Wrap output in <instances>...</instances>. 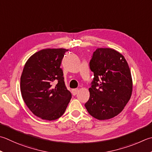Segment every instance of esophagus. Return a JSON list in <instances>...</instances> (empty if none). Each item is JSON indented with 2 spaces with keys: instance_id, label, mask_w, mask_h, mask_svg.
<instances>
[{
  "instance_id": "esophagus-1",
  "label": "esophagus",
  "mask_w": 152,
  "mask_h": 152,
  "mask_svg": "<svg viewBox=\"0 0 152 152\" xmlns=\"http://www.w3.org/2000/svg\"><path fill=\"white\" fill-rule=\"evenodd\" d=\"M78 91H79L78 89H73V90H72V93L74 96H76V95L78 94Z\"/></svg>"
}]
</instances>
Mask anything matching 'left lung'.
I'll return each mask as SVG.
<instances>
[{
	"label": "left lung",
	"instance_id": "obj_1",
	"mask_svg": "<svg viewBox=\"0 0 152 152\" xmlns=\"http://www.w3.org/2000/svg\"><path fill=\"white\" fill-rule=\"evenodd\" d=\"M90 66L94 78L86 108L98 120L113 118L123 111L132 96V79L128 62L117 50L97 48Z\"/></svg>",
	"mask_w": 152,
	"mask_h": 152
}]
</instances>
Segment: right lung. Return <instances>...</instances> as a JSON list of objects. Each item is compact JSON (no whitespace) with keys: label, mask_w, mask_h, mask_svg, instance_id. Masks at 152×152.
Listing matches in <instances>:
<instances>
[{"label":"right lung","mask_w":152,"mask_h":152,"mask_svg":"<svg viewBox=\"0 0 152 152\" xmlns=\"http://www.w3.org/2000/svg\"><path fill=\"white\" fill-rule=\"evenodd\" d=\"M67 50L63 48L41 49L32 55L23 67L21 94L29 109L43 120L60 118L72 97L65 86L60 67Z\"/></svg>","instance_id":"add662e5"}]
</instances>
